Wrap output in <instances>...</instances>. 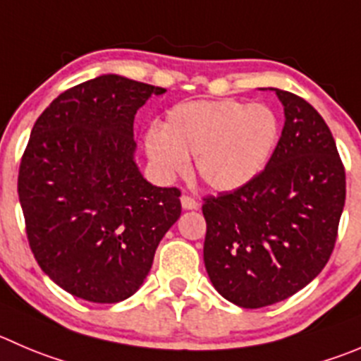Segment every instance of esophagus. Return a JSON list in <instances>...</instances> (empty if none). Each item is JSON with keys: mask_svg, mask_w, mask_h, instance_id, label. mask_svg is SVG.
I'll return each instance as SVG.
<instances>
[{"mask_svg": "<svg viewBox=\"0 0 361 361\" xmlns=\"http://www.w3.org/2000/svg\"><path fill=\"white\" fill-rule=\"evenodd\" d=\"M180 204H183V207L188 209V211H193V209L200 207V204H198L193 197H190V195H183V197H180Z\"/></svg>", "mask_w": 361, "mask_h": 361, "instance_id": "1", "label": "esophagus"}]
</instances>
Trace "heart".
I'll list each match as a JSON object with an SVG mask.
<instances>
[{
    "label": "heart",
    "mask_w": 361,
    "mask_h": 361,
    "mask_svg": "<svg viewBox=\"0 0 361 361\" xmlns=\"http://www.w3.org/2000/svg\"><path fill=\"white\" fill-rule=\"evenodd\" d=\"M280 140V118L271 106L234 101L180 102L168 111L163 129H150L145 149L150 163L171 178L188 168L214 191H234L252 183L269 163Z\"/></svg>",
    "instance_id": "obj_1"
}]
</instances>
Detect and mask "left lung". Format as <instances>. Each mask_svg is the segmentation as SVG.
<instances>
[{"label":"left lung","mask_w":361,"mask_h":361,"mask_svg":"<svg viewBox=\"0 0 361 361\" xmlns=\"http://www.w3.org/2000/svg\"><path fill=\"white\" fill-rule=\"evenodd\" d=\"M276 92L286 123L262 173L204 198V262L230 303L262 308L296 294L322 271L337 241L345 170L322 116Z\"/></svg>","instance_id":"8db88e82"}]
</instances>
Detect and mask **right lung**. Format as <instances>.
Here are the masks:
<instances>
[{
  "instance_id": "1",
  "label": "right lung",
  "mask_w": 361,
  "mask_h": 361,
  "mask_svg": "<svg viewBox=\"0 0 361 361\" xmlns=\"http://www.w3.org/2000/svg\"><path fill=\"white\" fill-rule=\"evenodd\" d=\"M164 88L116 74L68 88L37 118L17 191L37 262L68 294L118 303L142 287L180 191L135 163V115Z\"/></svg>"
}]
</instances>
